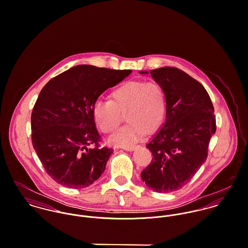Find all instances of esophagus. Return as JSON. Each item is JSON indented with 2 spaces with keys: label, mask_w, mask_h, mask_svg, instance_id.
Segmentation results:
<instances>
[{
  "label": "esophagus",
  "mask_w": 248,
  "mask_h": 248,
  "mask_svg": "<svg viewBox=\"0 0 248 248\" xmlns=\"http://www.w3.org/2000/svg\"><path fill=\"white\" fill-rule=\"evenodd\" d=\"M137 147H138L137 145H126V146H121L120 148H122V149H124V150H126V151H133V150H135Z\"/></svg>",
  "instance_id": "34e87169"
}]
</instances>
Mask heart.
Listing matches in <instances>:
<instances>
[{"label":"heart","mask_w":248,"mask_h":248,"mask_svg":"<svg viewBox=\"0 0 248 248\" xmlns=\"http://www.w3.org/2000/svg\"><path fill=\"white\" fill-rule=\"evenodd\" d=\"M167 110L166 93L155 80H129L119 84L109 93V101H96L93 117L104 134L112 133L125 114L128 122L116 131L109 142L113 145H130L145 135L158 129Z\"/></svg>","instance_id":"heart-1"}]
</instances>
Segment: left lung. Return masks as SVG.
<instances>
[{
	"label": "left lung",
	"instance_id": "obj_1",
	"mask_svg": "<svg viewBox=\"0 0 248 248\" xmlns=\"http://www.w3.org/2000/svg\"><path fill=\"white\" fill-rule=\"evenodd\" d=\"M150 73L165 90L167 110L164 125L146 146L153 159L141 178L154 191L169 193L187 184L206 160L216 117L208 93L186 72L164 67Z\"/></svg>",
	"mask_w": 248,
	"mask_h": 248
}]
</instances>
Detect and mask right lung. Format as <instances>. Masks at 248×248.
<instances>
[{
  "label": "right lung",
  "instance_id": "right-lung-1",
  "mask_svg": "<svg viewBox=\"0 0 248 248\" xmlns=\"http://www.w3.org/2000/svg\"><path fill=\"white\" fill-rule=\"evenodd\" d=\"M131 73L79 65L42 89L31 113V140L46 172L57 183L88 187L105 171L112 149L100 146L93 107L108 88Z\"/></svg>",
  "mask_w": 248,
  "mask_h": 248
}]
</instances>
